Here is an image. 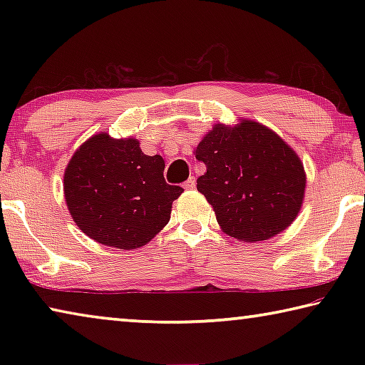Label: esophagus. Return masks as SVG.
<instances>
[{
	"instance_id": "1",
	"label": "esophagus",
	"mask_w": 365,
	"mask_h": 365,
	"mask_svg": "<svg viewBox=\"0 0 365 365\" xmlns=\"http://www.w3.org/2000/svg\"><path fill=\"white\" fill-rule=\"evenodd\" d=\"M183 187L187 188V190H193L195 188V177H190L188 180L183 183Z\"/></svg>"
}]
</instances>
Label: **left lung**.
Listing matches in <instances>:
<instances>
[{
	"instance_id": "obj_1",
	"label": "left lung",
	"mask_w": 365,
	"mask_h": 365,
	"mask_svg": "<svg viewBox=\"0 0 365 365\" xmlns=\"http://www.w3.org/2000/svg\"><path fill=\"white\" fill-rule=\"evenodd\" d=\"M206 174L196 188L214 207L222 230L243 242H262L298 215L306 188L301 159L262 123H215L196 146Z\"/></svg>"
}]
</instances>
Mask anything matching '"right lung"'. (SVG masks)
Wrapping results in <instances>:
<instances>
[{
    "label": "right lung",
    "instance_id": "right-lung-1",
    "mask_svg": "<svg viewBox=\"0 0 365 365\" xmlns=\"http://www.w3.org/2000/svg\"><path fill=\"white\" fill-rule=\"evenodd\" d=\"M164 168V159L146 156L138 140L93 135L73 153L64 172L73 222L104 246L135 250L150 243L183 191L165 183Z\"/></svg>",
    "mask_w": 365,
    "mask_h": 365
}]
</instances>
